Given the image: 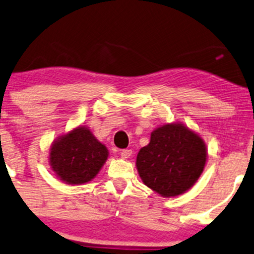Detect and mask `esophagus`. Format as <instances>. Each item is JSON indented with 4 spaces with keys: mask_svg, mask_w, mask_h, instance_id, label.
<instances>
[{
    "mask_svg": "<svg viewBox=\"0 0 254 254\" xmlns=\"http://www.w3.org/2000/svg\"><path fill=\"white\" fill-rule=\"evenodd\" d=\"M131 153H132V151L131 150H122V152H121V157L123 159H127V158H130V156H131Z\"/></svg>",
    "mask_w": 254,
    "mask_h": 254,
    "instance_id": "34e87169",
    "label": "esophagus"
}]
</instances>
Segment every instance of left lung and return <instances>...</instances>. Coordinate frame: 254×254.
I'll return each mask as SVG.
<instances>
[{
    "instance_id": "1",
    "label": "left lung",
    "mask_w": 254,
    "mask_h": 254,
    "mask_svg": "<svg viewBox=\"0 0 254 254\" xmlns=\"http://www.w3.org/2000/svg\"><path fill=\"white\" fill-rule=\"evenodd\" d=\"M206 160V144L200 134L176 122L151 132L150 143L138 152L136 168L147 188L170 198L190 190L203 173Z\"/></svg>"
}]
</instances>
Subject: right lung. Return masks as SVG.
I'll return each instance as SVG.
<instances>
[{
    "mask_svg": "<svg viewBox=\"0 0 254 254\" xmlns=\"http://www.w3.org/2000/svg\"><path fill=\"white\" fill-rule=\"evenodd\" d=\"M109 157L108 147L86 127H76L51 143L49 165L60 181L69 185L91 182Z\"/></svg>",
    "mask_w": 254,
    "mask_h": 254,
    "instance_id": "obj_1",
    "label": "right lung"
}]
</instances>
